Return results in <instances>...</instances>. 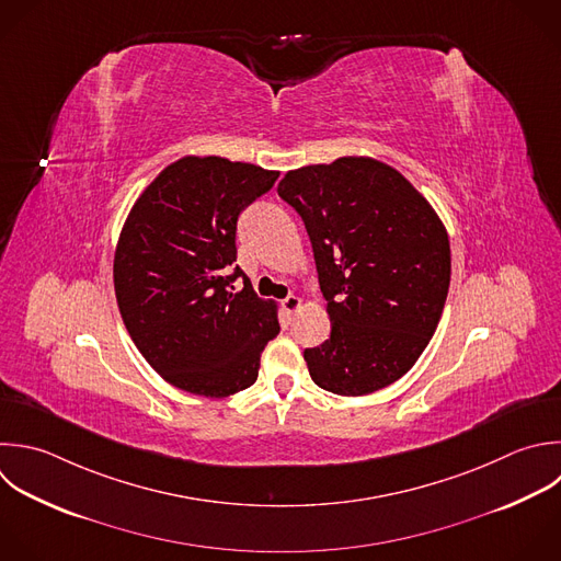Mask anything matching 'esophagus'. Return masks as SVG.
Here are the masks:
<instances>
[{"label":"esophagus","mask_w":561,"mask_h":561,"mask_svg":"<svg viewBox=\"0 0 561 561\" xmlns=\"http://www.w3.org/2000/svg\"><path fill=\"white\" fill-rule=\"evenodd\" d=\"M300 307H302V300H300L298 296H294V294H291V296H287V298L283 300V309H285V313H287V316L296 313Z\"/></svg>","instance_id":"esophagus-1"}]
</instances>
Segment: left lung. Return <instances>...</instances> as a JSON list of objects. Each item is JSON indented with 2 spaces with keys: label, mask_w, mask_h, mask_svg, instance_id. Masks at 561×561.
Segmentation results:
<instances>
[{
  "label": "left lung",
  "mask_w": 561,
  "mask_h": 561,
  "mask_svg": "<svg viewBox=\"0 0 561 561\" xmlns=\"http://www.w3.org/2000/svg\"><path fill=\"white\" fill-rule=\"evenodd\" d=\"M278 195L311 239L331 335L305 348L311 379L362 397L403 377L440 320L449 239L427 199L392 167L337 158L289 171Z\"/></svg>",
  "instance_id": "obj_1"
}]
</instances>
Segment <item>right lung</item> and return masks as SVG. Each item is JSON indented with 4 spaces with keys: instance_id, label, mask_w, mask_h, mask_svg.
Wrapping results in <instances>:
<instances>
[{
    "instance_id": "add662e5",
    "label": "right lung",
    "mask_w": 561,
    "mask_h": 561,
    "mask_svg": "<svg viewBox=\"0 0 561 561\" xmlns=\"http://www.w3.org/2000/svg\"><path fill=\"white\" fill-rule=\"evenodd\" d=\"M226 158L169 164L134 204L114 256L123 322L145 359L175 388L230 397L259 377L280 331L237 261L239 215L278 180ZM244 278L237 293L233 280Z\"/></svg>"
}]
</instances>
